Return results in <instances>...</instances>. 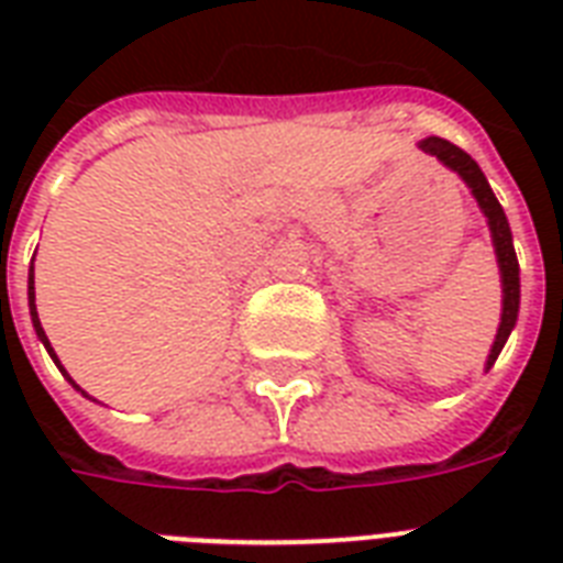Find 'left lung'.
<instances>
[{
    "instance_id": "1",
    "label": "left lung",
    "mask_w": 563,
    "mask_h": 563,
    "mask_svg": "<svg viewBox=\"0 0 563 563\" xmlns=\"http://www.w3.org/2000/svg\"><path fill=\"white\" fill-rule=\"evenodd\" d=\"M420 148L438 161L444 163L446 169H453L459 178L471 187L473 198L485 212V219H488L490 228V239H494V251H497V263H499V274H503V318H499V330L497 339H494V347L488 353V362H485V368H490L494 362H497L499 351L506 347L508 335L515 330L517 324V309H520V265H517V254H515V242H511V228H508V219L503 207H499L497 195L490 192V184L482 175L479 163L473 161L471 154L462 152L459 145H453L450 140H441V136H427V140H420Z\"/></svg>"
}]
</instances>
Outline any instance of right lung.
I'll list each match as a JSON object with an SVG mask.
<instances>
[{"instance_id":"add662e5","label":"right lung","mask_w":563,"mask_h":563,"mask_svg":"<svg viewBox=\"0 0 563 563\" xmlns=\"http://www.w3.org/2000/svg\"><path fill=\"white\" fill-rule=\"evenodd\" d=\"M29 309H31V324H34V330H37V339H40V342H43V344H46L48 356H52V360H55V365H57V368H60V374H64L66 379H69V383H73V376L66 374V371H64V365H60V362H57L55 351H52V344H48L46 333H43V327H40L37 307H34V265H31V268H29ZM73 385H75V383H73ZM75 388H78V385H75ZM78 391H81V388H78ZM81 394H84V391H81Z\"/></svg>"}]
</instances>
